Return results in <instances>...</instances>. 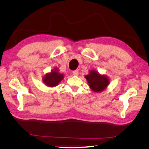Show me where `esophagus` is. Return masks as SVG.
<instances>
[{"label": "esophagus", "instance_id": "1", "mask_svg": "<svg viewBox=\"0 0 149 149\" xmlns=\"http://www.w3.org/2000/svg\"><path fill=\"white\" fill-rule=\"evenodd\" d=\"M78 73H79L78 70H74V71H73V74L74 75V76H78Z\"/></svg>", "mask_w": 149, "mask_h": 149}]
</instances>
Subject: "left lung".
I'll use <instances>...</instances> for the list:
<instances>
[{"mask_svg": "<svg viewBox=\"0 0 149 149\" xmlns=\"http://www.w3.org/2000/svg\"><path fill=\"white\" fill-rule=\"evenodd\" d=\"M91 89L94 92H101L104 90L109 83L107 77L99 74L96 71L92 70L88 75L85 76Z\"/></svg>", "mask_w": 149, "mask_h": 149, "instance_id": "1", "label": "left lung"}]
</instances>
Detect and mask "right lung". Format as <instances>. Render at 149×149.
<instances>
[{
  "instance_id": "right-lung-1",
  "label": "right lung",
  "mask_w": 149,
  "mask_h": 149,
  "mask_svg": "<svg viewBox=\"0 0 149 149\" xmlns=\"http://www.w3.org/2000/svg\"><path fill=\"white\" fill-rule=\"evenodd\" d=\"M64 76L62 74L58 73L57 69L52 71L50 73L47 74L43 78V82L49 87L56 86L63 79Z\"/></svg>"
}]
</instances>
